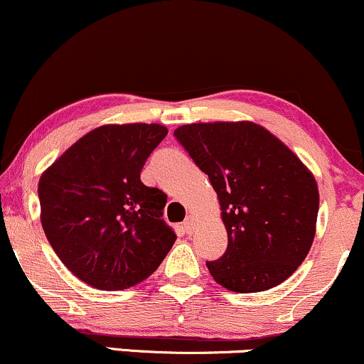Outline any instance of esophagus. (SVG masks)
<instances>
[{
  "label": "esophagus",
  "instance_id": "1",
  "mask_svg": "<svg viewBox=\"0 0 364 364\" xmlns=\"http://www.w3.org/2000/svg\"><path fill=\"white\" fill-rule=\"evenodd\" d=\"M182 228H183V232H186L187 235H191L192 232H194V228H196V220H194V216H187L186 220H183Z\"/></svg>",
  "mask_w": 364,
  "mask_h": 364
}]
</instances>
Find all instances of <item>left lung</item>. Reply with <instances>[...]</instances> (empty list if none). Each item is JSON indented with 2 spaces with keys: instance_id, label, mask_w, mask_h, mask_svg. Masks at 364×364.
<instances>
[{
  "instance_id": "left-lung-1",
  "label": "left lung",
  "mask_w": 364,
  "mask_h": 364,
  "mask_svg": "<svg viewBox=\"0 0 364 364\" xmlns=\"http://www.w3.org/2000/svg\"><path fill=\"white\" fill-rule=\"evenodd\" d=\"M209 177L228 233L225 255L206 266L235 293L288 279L317 232L318 186L310 168L260 124L198 122L173 131Z\"/></svg>"
}]
</instances>
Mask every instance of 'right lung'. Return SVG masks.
<instances>
[{"instance_id": "right-lung-1", "label": "right lung", "mask_w": 364, "mask_h": 364, "mask_svg": "<svg viewBox=\"0 0 364 364\" xmlns=\"http://www.w3.org/2000/svg\"><path fill=\"white\" fill-rule=\"evenodd\" d=\"M161 124H105L71 144L38 178L41 223L61 262L97 289L141 283L172 249L166 196L139 173L165 138Z\"/></svg>"}]
</instances>
